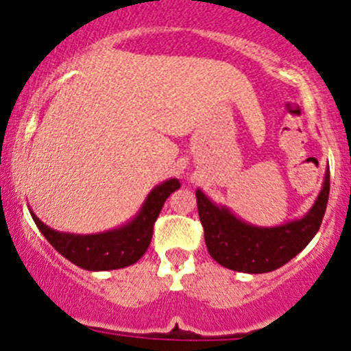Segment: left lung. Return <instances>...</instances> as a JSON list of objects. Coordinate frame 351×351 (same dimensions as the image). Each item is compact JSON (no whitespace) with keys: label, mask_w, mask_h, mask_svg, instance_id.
I'll use <instances>...</instances> for the list:
<instances>
[{"label":"left lung","mask_w":351,"mask_h":351,"mask_svg":"<svg viewBox=\"0 0 351 351\" xmlns=\"http://www.w3.org/2000/svg\"><path fill=\"white\" fill-rule=\"evenodd\" d=\"M329 198V169L312 208L302 219L260 228L236 217L226 205L213 203L202 189L196 202L210 256L222 267L246 274L272 272L298 255L317 234Z\"/></svg>","instance_id":"left-lung-1"}]
</instances>
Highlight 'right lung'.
<instances>
[{"instance_id": "obj_1", "label": "right lung", "mask_w": 351, "mask_h": 351, "mask_svg": "<svg viewBox=\"0 0 351 351\" xmlns=\"http://www.w3.org/2000/svg\"><path fill=\"white\" fill-rule=\"evenodd\" d=\"M181 188L178 179H167L155 186L146 196L139 212L129 222L115 229L96 234H72L60 232L46 226L31 210L36 226L41 234L51 243L53 248L75 263L77 267L91 272L98 270H115L129 267L138 262L152 243L153 226L170 193Z\"/></svg>"}]
</instances>
